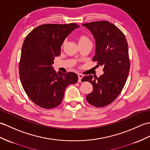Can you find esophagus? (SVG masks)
I'll return each mask as SVG.
<instances>
[{
  "instance_id": "1",
  "label": "esophagus",
  "mask_w": 150,
  "mask_h": 150,
  "mask_svg": "<svg viewBox=\"0 0 150 150\" xmlns=\"http://www.w3.org/2000/svg\"><path fill=\"white\" fill-rule=\"evenodd\" d=\"M83 75H82V74H79L78 75V77H79V80H78V81H79V82H81V81H82V79L83 78Z\"/></svg>"
}]
</instances>
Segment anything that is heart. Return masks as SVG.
Wrapping results in <instances>:
<instances>
[{
    "label": "heart",
    "instance_id": "obj_1",
    "mask_svg": "<svg viewBox=\"0 0 150 150\" xmlns=\"http://www.w3.org/2000/svg\"><path fill=\"white\" fill-rule=\"evenodd\" d=\"M88 38L84 36H82L81 38H79V43H81V42H83V41H88Z\"/></svg>",
    "mask_w": 150,
    "mask_h": 150
}]
</instances>
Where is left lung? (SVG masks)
Returning a JSON list of instances; mask_svg holds the SVG:
<instances>
[{
    "label": "left lung",
    "instance_id": "1",
    "mask_svg": "<svg viewBox=\"0 0 150 150\" xmlns=\"http://www.w3.org/2000/svg\"><path fill=\"white\" fill-rule=\"evenodd\" d=\"M95 41V54L93 61L103 67L99 77L92 75L83 76L82 82H89L93 91L86 96L88 102L96 107L109 105L124 88L130 70L127 40L120 29L107 21L83 23Z\"/></svg>",
    "mask_w": 150,
    "mask_h": 150
}]
</instances>
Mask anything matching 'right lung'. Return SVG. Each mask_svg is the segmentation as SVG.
<instances>
[{"label": "right lung", "mask_w": 150, "mask_h": 150, "mask_svg": "<svg viewBox=\"0 0 150 150\" xmlns=\"http://www.w3.org/2000/svg\"><path fill=\"white\" fill-rule=\"evenodd\" d=\"M76 23L45 24L33 29L23 41L19 74L24 91L37 105L43 109L58 106L67 87L78 81L74 72L57 74L53 68L55 57L61 54L64 40Z\"/></svg>", "instance_id": "right-lung-1"}]
</instances>
